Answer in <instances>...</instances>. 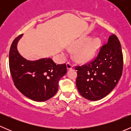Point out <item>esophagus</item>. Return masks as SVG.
<instances>
[{
    "label": "esophagus",
    "instance_id": "obj_1",
    "mask_svg": "<svg viewBox=\"0 0 131 131\" xmlns=\"http://www.w3.org/2000/svg\"><path fill=\"white\" fill-rule=\"evenodd\" d=\"M73 67V64H72L71 62H68V63H67V68L68 70L71 69V68H72V67Z\"/></svg>",
    "mask_w": 131,
    "mask_h": 131
}]
</instances>
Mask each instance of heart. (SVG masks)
Instances as JSON below:
<instances>
[{
	"label": "heart",
	"mask_w": 131,
	"mask_h": 131,
	"mask_svg": "<svg viewBox=\"0 0 131 131\" xmlns=\"http://www.w3.org/2000/svg\"><path fill=\"white\" fill-rule=\"evenodd\" d=\"M89 40H90L89 38H86V39L79 41V42H78L76 43L75 47H81V46H84ZM100 46H101V41H100V39H92L87 45H85L84 47H81V48H80L76 51V52H75V57H76L78 61L80 62L89 61L91 60L92 58L94 57L97 50L100 48Z\"/></svg>",
	"instance_id": "1"
}]
</instances>
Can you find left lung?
I'll list each match as a JSON object with an SVG mask.
<instances>
[{
    "label": "left lung",
    "mask_w": 131,
    "mask_h": 131,
    "mask_svg": "<svg viewBox=\"0 0 131 131\" xmlns=\"http://www.w3.org/2000/svg\"><path fill=\"white\" fill-rule=\"evenodd\" d=\"M123 64L121 43L113 34L92 61L75 67L77 71L76 85L79 93L91 101L103 98L114 89L121 79Z\"/></svg>",
    "instance_id": "1"
}]
</instances>
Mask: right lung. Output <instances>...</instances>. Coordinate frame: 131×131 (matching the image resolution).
<instances>
[{
    "label": "right lung",
    "mask_w": 131,
    "mask_h": 131,
    "mask_svg": "<svg viewBox=\"0 0 131 131\" xmlns=\"http://www.w3.org/2000/svg\"><path fill=\"white\" fill-rule=\"evenodd\" d=\"M23 34L12 43L9 54V69L16 88L24 96L35 101H45L54 96L58 82L67 72L66 64H56L51 58L28 61L17 50Z\"/></svg>",
    "instance_id": "right-lung-1"
}]
</instances>
